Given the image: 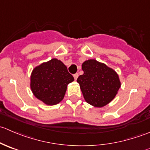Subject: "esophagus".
<instances>
[{
    "label": "esophagus",
    "mask_w": 150,
    "mask_h": 150,
    "mask_svg": "<svg viewBox=\"0 0 150 150\" xmlns=\"http://www.w3.org/2000/svg\"><path fill=\"white\" fill-rule=\"evenodd\" d=\"M78 73H75V74H74L73 75V77H74V78H75V80H77V78H78Z\"/></svg>",
    "instance_id": "esophagus-1"
}]
</instances>
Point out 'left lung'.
<instances>
[{
  "instance_id": "1",
  "label": "left lung",
  "mask_w": 150,
  "mask_h": 150,
  "mask_svg": "<svg viewBox=\"0 0 150 150\" xmlns=\"http://www.w3.org/2000/svg\"><path fill=\"white\" fill-rule=\"evenodd\" d=\"M84 73L77 82L80 84L85 100L96 107L110 103L120 87L118 75L115 71L95 59H89L82 64Z\"/></svg>"
}]
</instances>
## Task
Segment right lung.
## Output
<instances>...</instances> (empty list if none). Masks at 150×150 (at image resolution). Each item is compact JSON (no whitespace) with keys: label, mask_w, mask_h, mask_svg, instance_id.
<instances>
[{"label":"right lung","mask_w":150,"mask_h":150,"mask_svg":"<svg viewBox=\"0 0 150 150\" xmlns=\"http://www.w3.org/2000/svg\"><path fill=\"white\" fill-rule=\"evenodd\" d=\"M30 80L35 96L48 105H54L62 100L67 85L74 78L60 60L52 59L36 67Z\"/></svg>","instance_id":"obj_1"}]
</instances>
